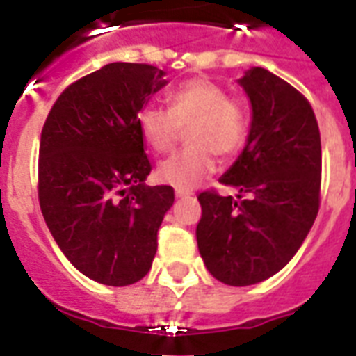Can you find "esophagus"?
<instances>
[{
  "mask_svg": "<svg viewBox=\"0 0 356 356\" xmlns=\"http://www.w3.org/2000/svg\"><path fill=\"white\" fill-rule=\"evenodd\" d=\"M192 195V192H188V190H175V197H190Z\"/></svg>",
  "mask_w": 356,
  "mask_h": 356,
  "instance_id": "obj_1",
  "label": "esophagus"
}]
</instances>
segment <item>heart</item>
<instances>
[{"instance_id":"1","label":"heart","mask_w":356,"mask_h":356,"mask_svg":"<svg viewBox=\"0 0 356 356\" xmlns=\"http://www.w3.org/2000/svg\"><path fill=\"white\" fill-rule=\"evenodd\" d=\"M186 129L188 149L173 153L156 166V179L177 190H192L216 170V153L234 156L248 140L249 120L238 99L205 77L179 85L166 108L147 105L138 113V129L151 149L164 153Z\"/></svg>"}]
</instances>
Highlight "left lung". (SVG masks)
<instances>
[{"label":"left lung","instance_id":"obj_1","mask_svg":"<svg viewBox=\"0 0 356 356\" xmlns=\"http://www.w3.org/2000/svg\"><path fill=\"white\" fill-rule=\"evenodd\" d=\"M238 85L251 103V125L242 153L220 177L238 195L200 194L195 238L212 277L249 286L292 260L318 216L321 140L310 103L286 81L251 68Z\"/></svg>","mask_w":356,"mask_h":356}]
</instances>
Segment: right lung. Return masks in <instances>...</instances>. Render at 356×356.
I'll list each match as a JSON object with an SVG mask.
<instances>
[{"label":"right lung","instance_id":"1","mask_svg":"<svg viewBox=\"0 0 356 356\" xmlns=\"http://www.w3.org/2000/svg\"><path fill=\"white\" fill-rule=\"evenodd\" d=\"M149 64L113 63L58 96L42 129L38 200L64 257L88 279L127 286L151 270L173 188L151 172L138 113L168 85Z\"/></svg>","mask_w":356,"mask_h":356}]
</instances>
